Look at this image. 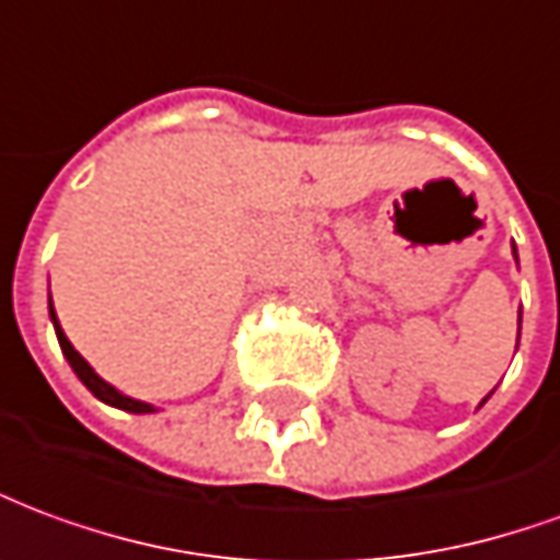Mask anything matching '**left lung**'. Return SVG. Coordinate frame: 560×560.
<instances>
[{
  "label": "left lung",
  "instance_id": "left-lung-1",
  "mask_svg": "<svg viewBox=\"0 0 560 560\" xmlns=\"http://www.w3.org/2000/svg\"><path fill=\"white\" fill-rule=\"evenodd\" d=\"M513 256H515V261H518V253H515V247H513ZM518 331H522V311H518Z\"/></svg>",
  "mask_w": 560,
  "mask_h": 560
}]
</instances>
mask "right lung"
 I'll return each instance as SVG.
<instances>
[{"mask_svg":"<svg viewBox=\"0 0 560 560\" xmlns=\"http://www.w3.org/2000/svg\"><path fill=\"white\" fill-rule=\"evenodd\" d=\"M50 323H54V328H57V340H59V347H62V355L69 359L71 371L78 374V380H81L83 386L90 388V392H93L98 400H105V404L117 407V410H126V413H156V407H153V404H144V400H135V398H129V395H122L120 388H114L110 383H105V380H102V376H98L93 368H90V362H86L81 352L71 347V340L66 337V331L59 328L57 311H54V301H50Z\"/></svg>","mask_w":560,"mask_h":560,"instance_id":"add662e5","label":"right lung"}]
</instances>
